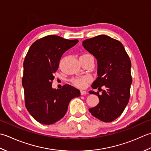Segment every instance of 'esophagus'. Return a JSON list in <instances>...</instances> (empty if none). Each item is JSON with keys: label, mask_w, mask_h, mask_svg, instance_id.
Returning a JSON list of instances; mask_svg holds the SVG:
<instances>
[{"label": "esophagus", "mask_w": 151, "mask_h": 151, "mask_svg": "<svg viewBox=\"0 0 151 151\" xmlns=\"http://www.w3.org/2000/svg\"><path fill=\"white\" fill-rule=\"evenodd\" d=\"M80 92H81V95H85V94H87V92H86L85 91H83V90H81V91H80Z\"/></svg>", "instance_id": "1"}]
</instances>
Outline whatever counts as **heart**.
Here are the masks:
<instances>
[{"label":"heart","mask_w":151,"mask_h":151,"mask_svg":"<svg viewBox=\"0 0 151 151\" xmlns=\"http://www.w3.org/2000/svg\"><path fill=\"white\" fill-rule=\"evenodd\" d=\"M87 55V54H86ZM92 81V77L88 75H85L81 76H78L73 78L72 81L73 84L78 87L83 88L85 87L87 83Z\"/></svg>","instance_id":"1"}]
</instances>
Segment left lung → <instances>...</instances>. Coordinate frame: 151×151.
<instances>
[{
  "label": "left lung",
  "instance_id": "1",
  "mask_svg": "<svg viewBox=\"0 0 151 151\" xmlns=\"http://www.w3.org/2000/svg\"><path fill=\"white\" fill-rule=\"evenodd\" d=\"M83 46L97 59L98 78L91 87L102 92H89L97 95L100 101L88 110L100 121L112 122L122 114L130 99V59L122 43L106 35L86 39Z\"/></svg>",
  "mask_w": 151,
  "mask_h": 151
}]
</instances>
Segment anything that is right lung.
Returning a JSON list of instances; mask_svg holds the SVG:
<instances>
[{"instance_id": "obj_1", "label": "right lung", "mask_w": 151, "mask_h": 151, "mask_svg": "<svg viewBox=\"0 0 151 151\" xmlns=\"http://www.w3.org/2000/svg\"><path fill=\"white\" fill-rule=\"evenodd\" d=\"M78 40L48 35L30 46L23 63L22 85L27 109L36 121L52 124L65 115L70 101L80 96L78 88L70 85L60 89L52 88L54 73L64 52Z\"/></svg>"}]
</instances>
